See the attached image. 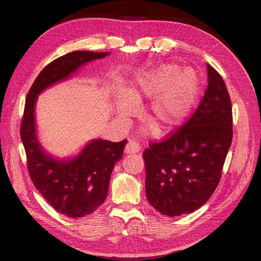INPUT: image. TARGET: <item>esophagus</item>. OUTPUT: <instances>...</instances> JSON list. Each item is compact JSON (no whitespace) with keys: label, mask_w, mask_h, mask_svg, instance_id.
Listing matches in <instances>:
<instances>
[{"label":"esophagus","mask_w":261,"mask_h":261,"mask_svg":"<svg viewBox=\"0 0 261 261\" xmlns=\"http://www.w3.org/2000/svg\"><path fill=\"white\" fill-rule=\"evenodd\" d=\"M140 149H141V146L139 143H136L134 141H129L125 146V152L128 154H132V153L139 152Z\"/></svg>","instance_id":"esophagus-1"}]
</instances>
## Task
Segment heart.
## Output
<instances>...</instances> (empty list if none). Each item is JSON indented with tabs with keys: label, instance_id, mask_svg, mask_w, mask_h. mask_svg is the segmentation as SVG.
Wrapping results in <instances>:
<instances>
[{
	"label": "heart",
	"instance_id": "obj_1",
	"mask_svg": "<svg viewBox=\"0 0 261 261\" xmlns=\"http://www.w3.org/2000/svg\"><path fill=\"white\" fill-rule=\"evenodd\" d=\"M200 89V78L194 70L181 71L177 64H162L136 77L127 91L126 98L116 100V115L122 119L130 112L128 100L153 98L148 110V118L159 132H170L184 125L193 113Z\"/></svg>",
	"mask_w": 261,
	"mask_h": 261
}]
</instances>
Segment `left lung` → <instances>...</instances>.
Returning <instances> with one entry per match:
<instances>
[{
	"instance_id": "8db88e82",
	"label": "left lung",
	"mask_w": 261,
	"mask_h": 261,
	"mask_svg": "<svg viewBox=\"0 0 261 261\" xmlns=\"http://www.w3.org/2000/svg\"><path fill=\"white\" fill-rule=\"evenodd\" d=\"M208 87L185 125L143 154L148 202L168 217L190 214L212 197L232 140L231 102L222 77L207 64Z\"/></svg>"
}]
</instances>
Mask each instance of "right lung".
Listing matches in <instances>:
<instances>
[{
    "mask_svg": "<svg viewBox=\"0 0 261 261\" xmlns=\"http://www.w3.org/2000/svg\"><path fill=\"white\" fill-rule=\"evenodd\" d=\"M109 54L76 50L59 57L38 75L26 97L20 132L31 179L55 210L70 218L88 216L105 202L112 170L122 156L127 140L113 143L95 139L75 156H54L38 139L36 102L44 90L71 78L86 63L102 59Z\"/></svg>",
    "mask_w": 261,
    "mask_h": 261,
    "instance_id": "1",
    "label": "right lung"
}]
</instances>
